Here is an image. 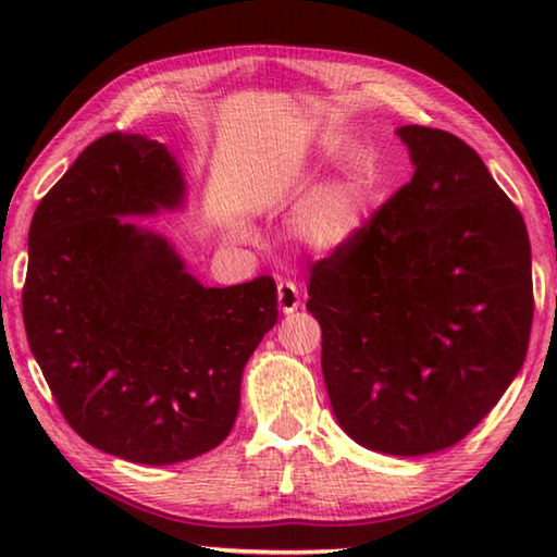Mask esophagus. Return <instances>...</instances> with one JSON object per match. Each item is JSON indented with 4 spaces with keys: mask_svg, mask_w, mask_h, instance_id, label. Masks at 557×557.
<instances>
[{
    "mask_svg": "<svg viewBox=\"0 0 557 557\" xmlns=\"http://www.w3.org/2000/svg\"><path fill=\"white\" fill-rule=\"evenodd\" d=\"M277 301H280V309L285 314L297 312L299 301H301V289L295 280H280L277 282Z\"/></svg>",
    "mask_w": 557,
    "mask_h": 557,
    "instance_id": "esophagus-1",
    "label": "esophagus"
}]
</instances>
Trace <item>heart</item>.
Listing matches in <instances>:
<instances>
[{
  "label": "heart",
  "mask_w": 557,
  "mask_h": 557,
  "mask_svg": "<svg viewBox=\"0 0 557 557\" xmlns=\"http://www.w3.org/2000/svg\"><path fill=\"white\" fill-rule=\"evenodd\" d=\"M366 223V196L351 176L329 178L314 188L292 219L297 238L317 252H334L358 238ZM238 235H248L238 228Z\"/></svg>",
  "instance_id": "1"
}]
</instances>
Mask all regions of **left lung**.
I'll return each mask as SVG.
<instances>
[{
  "mask_svg": "<svg viewBox=\"0 0 557 557\" xmlns=\"http://www.w3.org/2000/svg\"><path fill=\"white\" fill-rule=\"evenodd\" d=\"M398 135L412 178L314 262L307 309L338 425L414 457L465 440L521 371L533 277L523 215L482 157L445 129Z\"/></svg>",
  "mask_w": 557,
  "mask_h": 557,
  "instance_id": "obj_1",
  "label": "left lung"
}]
</instances>
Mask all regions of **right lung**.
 Instances as JSON below:
<instances>
[{
	"mask_svg": "<svg viewBox=\"0 0 557 557\" xmlns=\"http://www.w3.org/2000/svg\"><path fill=\"white\" fill-rule=\"evenodd\" d=\"M157 139L110 135L36 206L22 289L26 338L63 418L135 465H176L228 437L240 379L277 322L270 275L203 287L164 238L120 215L182 203Z\"/></svg>",
	"mask_w": 557,
	"mask_h": 557,
	"instance_id": "right-lung-1",
	"label": "right lung"
}]
</instances>
